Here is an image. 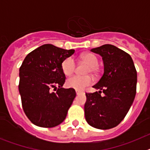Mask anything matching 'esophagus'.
Instances as JSON below:
<instances>
[{
  "label": "esophagus",
  "instance_id": "1",
  "mask_svg": "<svg viewBox=\"0 0 150 150\" xmlns=\"http://www.w3.org/2000/svg\"><path fill=\"white\" fill-rule=\"evenodd\" d=\"M76 95H79V94H80V92H79V91H76Z\"/></svg>",
  "mask_w": 150,
  "mask_h": 150
}]
</instances>
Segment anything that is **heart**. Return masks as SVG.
Returning a JSON list of instances; mask_svg holds the SVG:
<instances>
[{"instance_id":"obj_1","label":"heart","mask_w":150,"mask_h":150,"mask_svg":"<svg viewBox=\"0 0 150 150\" xmlns=\"http://www.w3.org/2000/svg\"><path fill=\"white\" fill-rule=\"evenodd\" d=\"M82 59L91 67V72L95 73V68L98 66V59L95 55L92 53H86L82 56ZM76 67V63L72 57H69L62 62V68L65 75L73 74ZM92 83V79L89 76H81L74 75L68 78L66 82L69 88H74L77 91H83L86 87L88 86Z\"/></svg>"}]
</instances>
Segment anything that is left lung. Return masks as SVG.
I'll return each instance as SVG.
<instances>
[{"label": "left lung", "instance_id": "obj_1", "mask_svg": "<svg viewBox=\"0 0 150 150\" xmlns=\"http://www.w3.org/2000/svg\"><path fill=\"white\" fill-rule=\"evenodd\" d=\"M102 57L104 74L86 94L85 117L98 129H110L120 124L133 104L136 95L137 71L129 54L116 46L105 44L90 50ZM102 91L104 95H100Z\"/></svg>", "mask_w": 150, "mask_h": 150}]
</instances>
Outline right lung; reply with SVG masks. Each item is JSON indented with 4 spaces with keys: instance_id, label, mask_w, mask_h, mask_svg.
Wrapping results in <instances>:
<instances>
[{
    "instance_id": "obj_1",
    "label": "right lung",
    "mask_w": 150,
    "mask_h": 150,
    "mask_svg": "<svg viewBox=\"0 0 150 150\" xmlns=\"http://www.w3.org/2000/svg\"><path fill=\"white\" fill-rule=\"evenodd\" d=\"M74 53V50L48 43L33 50L24 59L19 68L18 91L24 112L37 126L52 128L65 120L76 92L73 88H62L65 75L62 64Z\"/></svg>"
}]
</instances>
